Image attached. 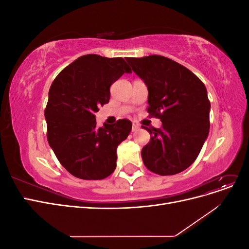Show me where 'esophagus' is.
<instances>
[{"mask_svg": "<svg viewBox=\"0 0 249 249\" xmlns=\"http://www.w3.org/2000/svg\"><path fill=\"white\" fill-rule=\"evenodd\" d=\"M138 129H139V124H136V123H133V125H132V131H133V132H136Z\"/></svg>", "mask_w": 249, "mask_h": 249, "instance_id": "esophagus-1", "label": "esophagus"}]
</instances>
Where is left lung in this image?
<instances>
[{"instance_id": "8db88e82", "label": "left lung", "mask_w": 249, "mask_h": 249, "mask_svg": "<svg viewBox=\"0 0 249 249\" xmlns=\"http://www.w3.org/2000/svg\"><path fill=\"white\" fill-rule=\"evenodd\" d=\"M125 60L147 86L149 115L162 122L160 129L142 126L152 135L141 150L143 163L160 176L182 172L196 159L209 134L211 104L205 84L166 57Z\"/></svg>"}]
</instances>
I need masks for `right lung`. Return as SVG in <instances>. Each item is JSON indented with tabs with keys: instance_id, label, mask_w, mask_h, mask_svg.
<instances>
[{
	"instance_id": "1",
	"label": "right lung",
	"mask_w": 249,
	"mask_h": 249,
	"mask_svg": "<svg viewBox=\"0 0 249 249\" xmlns=\"http://www.w3.org/2000/svg\"><path fill=\"white\" fill-rule=\"evenodd\" d=\"M131 72L124 58L79 57L53 81L44 110L47 138L59 162L73 177L103 179L116 167V148L132 130L119 119L97 126L94 113L110 100V86Z\"/></svg>"
}]
</instances>
